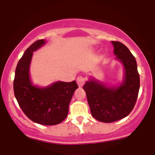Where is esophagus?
I'll return each instance as SVG.
<instances>
[{
  "label": "esophagus",
  "mask_w": 155,
  "mask_h": 155,
  "mask_svg": "<svg viewBox=\"0 0 155 155\" xmlns=\"http://www.w3.org/2000/svg\"><path fill=\"white\" fill-rule=\"evenodd\" d=\"M85 81H86V80H85L84 78L82 77V76H79V77L76 79V82H77L79 87H82L83 85L84 84Z\"/></svg>",
  "instance_id": "esophagus-1"
}]
</instances>
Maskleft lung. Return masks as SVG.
I'll use <instances>...</instances> for the list:
<instances>
[{
	"label": "left lung",
	"instance_id": "obj_1",
	"mask_svg": "<svg viewBox=\"0 0 155 155\" xmlns=\"http://www.w3.org/2000/svg\"><path fill=\"white\" fill-rule=\"evenodd\" d=\"M111 43L116 59L123 64L124 76L122 82L118 87H106L92 79L83 86L92 117L106 123L116 122L130 114L136 104L140 88L135 57L121 42Z\"/></svg>",
	"mask_w": 155,
	"mask_h": 155
}]
</instances>
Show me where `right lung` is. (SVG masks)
Here are the masks:
<instances>
[{"label": "right lung", "mask_w": 155, "mask_h": 155, "mask_svg": "<svg viewBox=\"0 0 155 155\" xmlns=\"http://www.w3.org/2000/svg\"><path fill=\"white\" fill-rule=\"evenodd\" d=\"M44 44V39L35 41L19 60L14 92L19 106L30 120L44 125H55L66 118L69 104L78 85L76 81H57L47 87H38L32 84L29 71L33 52Z\"/></svg>", "instance_id": "right-lung-1"}]
</instances>
